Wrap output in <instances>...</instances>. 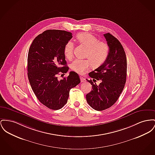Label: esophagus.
<instances>
[{
	"mask_svg": "<svg viewBox=\"0 0 155 155\" xmlns=\"http://www.w3.org/2000/svg\"><path fill=\"white\" fill-rule=\"evenodd\" d=\"M80 80H81V82H84L85 81V79L84 78V77H82L81 76H80Z\"/></svg>",
	"mask_w": 155,
	"mask_h": 155,
	"instance_id": "obj_1",
	"label": "esophagus"
}]
</instances>
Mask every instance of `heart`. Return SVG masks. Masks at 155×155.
<instances>
[{"label": "heart", "instance_id": "heart-1", "mask_svg": "<svg viewBox=\"0 0 155 155\" xmlns=\"http://www.w3.org/2000/svg\"><path fill=\"white\" fill-rule=\"evenodd\" d=\"M77 41L87 47L85 57L87 59H76L71 64V70L78 74H83L87 71L92 66L98 68L106 61L109 54V47L90 33L83 32L77 35ZM74 45L72 41H69L64 47V53L68 59L72 58Z\"/></svg>", "mask_w": 155, "mask_h": 155}]
</instances>
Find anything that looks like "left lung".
Listing matches in <instances>:
<instances>
[{
  "instance_id": "left-lung-1",
  "label": "left lung",
  "mask_w": 155,
  "mask_h": 155,
  "mask_svg": "<svg viewBox=\"0 0 155 155\" xmlns=\"http://www.w3.org/2000/svg\"><path fill=\"white\" fill-rule=\"evenodd\" d=\"M104 36L109 47L108 57L104 64L89 73L93 80H87L92 88L86 95L87 101L96 110L108 109L117 102L127 79V61L123 47L118 40L109 33ZM96 80L101 81L100 85L96 84Z\"/></svg>"
}]
</instances>
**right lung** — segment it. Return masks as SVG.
<instances>
[{
    "label": "right lung",
    "instance_id": "right-lung-1",
    "mask_svg": "<svg viewBox=\"0 0 155 155\" xmlns=\"http://www.w3.org/2000/svg\"><path fill=\"white\" fill-rule=\"evenodd\" d=\"M72 37L68 31L47 30L34 39L28 50L29 82L37 99L49 109L62 108L70 90L80 82L78 74L74 71L62 80L57 78L68 71L64 48Z\"/></svg>",
    "mask_w": 155,
    "mask_h": 155
}]
</instances>
